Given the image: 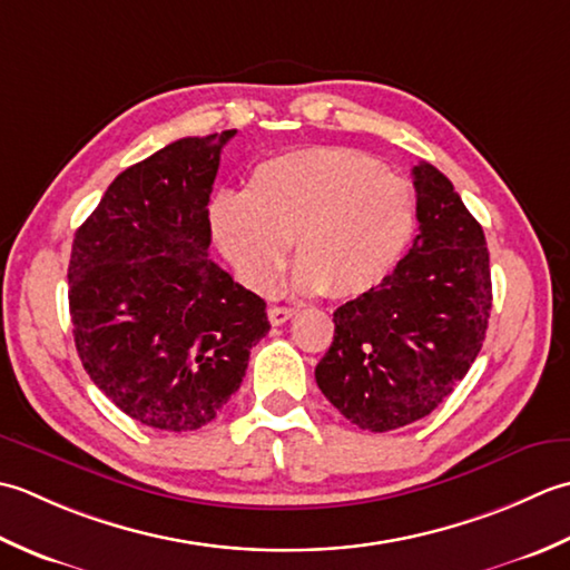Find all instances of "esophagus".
Returning <instances> with one entry per match:
<instances>
[{
	"instance_id": "obj_1",
	"label": "esophagus",
	"mask_w": 570,
	"mask_h": 570,
	"mask_svg": "<svg viewBox=\"0 0 570 570\" xmlns=\"http://www.w3.org/2000/svg\"><path fill=\"white\" fill-rule=\"evenodd\" d=\"M295 312L297 309H293V307H271L268 309V320H271V324H285L287 320H293L295 317Z\"/></svg>"
}]
</instances>
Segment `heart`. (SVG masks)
<instances>
[{"mask_svg":"<svg viewBox=\"0 0 570 570\" xmlns=\"http://www.w3.org/2000/svg\"><path fill=\"white\" fill-rule=\"evenodd\" d=\"M415 191L374 157L309 147L253 169L243 194H218L212 236L243 285L271 293L293 243V287L354 299L376 289L415 236Z\"/></svg>","mask_w":570,"mask_h":570,"instance_id":"b5f03b06","label":"heart"}]
</instances>
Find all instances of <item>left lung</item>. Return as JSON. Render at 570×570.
<instances>
[{
	"mask_svg": "<svg viewBox=\"0 0 570 570\" xmlns=\"http://www.w3.org/2000/svg\"><path fill=\"white\" fill-rule=\"evenodd\" d=\"M413 248L371 293L334 312V342L315 368L334 409L386 433L443 403L478 358L492 309L484 230L443 171L413 167Z\"/></svg>",
	"mask_w": 570,
	"mask_h": 570,
	"instance_id": "left-lung-1",
	"label": "left lung"
}]
</instances>
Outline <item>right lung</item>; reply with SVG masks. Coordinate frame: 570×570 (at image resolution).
<instances>
[{
    "mask_svg": "<svg viewBox=\"0 0 570 570\" xmlns=\"http://www.w3.org/2000/svg\"><path fill=\"white\" fill-rule=\"evenodd\" d=\"M236 130L184 137L127 167L76 230L73 340L90 381L137 423L184 433L240 389L265 302L208 258V199Z\"/></svg>",
    "mask_w": 570,
    "mask_h": 570,
    "instance_id": "1",
    "label": "right lung"
}]
</instances>
